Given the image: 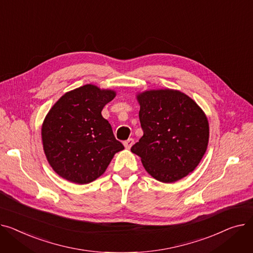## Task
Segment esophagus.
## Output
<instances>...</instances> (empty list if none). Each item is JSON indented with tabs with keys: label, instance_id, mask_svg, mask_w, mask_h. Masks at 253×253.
<instances>
[{
	"label": "esophagus",
	"instance_id": "1",
	"mask_svg": "<svg viewBox=\"0 0 253 253\" xmlns=\"http://www.w3.org/2000/svg\"><path fill=\"white\" fill-rule=\"evenodd\" d=\"M132 144H133V139H131V138L127 139V140L125 141V143H124V145H125V147L126 148V149H129V148L132 146Z\"/></svg>",
	"mask_w": 253,
	"mask_h": 253
}]
</instances>
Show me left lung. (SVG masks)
<instances>
[{"mask_svg": "<svg viewBox=\"0 0 253 253\" xmlns=\"http://www.w3.org/2000/svg\"><path fill=\"white\" fill-rule=\"evenodd\" d=\"M138 100L144 135L131 152L141 157L145 169L157 181L183 179L199 165L209 144L204 112L179 91H147Z\"/></svg>", "mask_w": 253, "mask_h": 253, "instance_id": "left-lung-1", "label": "left lung"}]
</instances>
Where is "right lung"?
I'll return each instance as SVG.
<instances>
[{
  "mask_svg": "<svg viewBox=\"0 0 253 253\" xmlns=\"http://www.w3.org/2000/svg\"><path fill=\"white\" fill-rule=\"evenodd\" d=\"M114 97L113 91L85 84L64 94L44 118V154L53 169L67 181H95L106 170L114 154L125 149L101 114Z\"/></svg>",
  "mask_w": 253,
  "mask_h": 253,
  "instance_id": "obj_1",
  "label": "right lung"
}]
</instances>
